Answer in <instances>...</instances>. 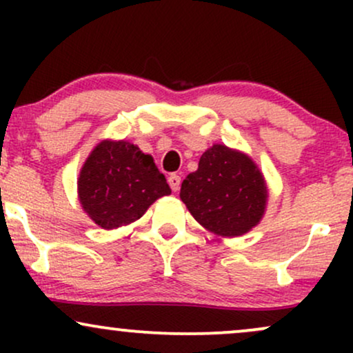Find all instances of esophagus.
<instances>
[{"mask_svg":"<svg viewBox=\"0 0 353 353\" xmlns=\"http://www.w3.org/2000/svg\"><path fill=\"white\" fill-rule=\"evenodd\" d=\"M168 182H169V185H171V189L174 190V192H177V190H179V188H181V176H179V174H171Z\"/></svg>","mask_w":353,"mask_h":353,"instance_id":"obj_1","label":"esophagus"}]
</instances>
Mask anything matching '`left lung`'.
<instances>
[{
  "instance_id": "obj_1",
  "label": "left lung",
  "mask_w": 353,
  "mask_h": 353,
  "mask_svg": "<svg viewBox=\"0 0 353 353\" xmlns=\"http://www.w3.org/2000/svg\"><path fill=\"white\" fill-rule=\"evenodd\" d=\"M181 199L205 229L234 237L264 216L267 189L252 159L216 144L202 154L197 171L182 181Z\"/></svg>"
}]
</instances>
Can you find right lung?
Wrapping results in <instances>:
<instances>
[{
  "instance_id": "add662e5",
  "label": "right lung",
  "mask_w": 353,
  "mask_h": 353,
  "mask_svg": "<svg viewBox=\"0 0 353 353\" xmlns=\"http://www.w3.org/2000/svg\"><path fill=\"white\" fill-rule=\"evenodd\" d=\"M79 202L103 229L139 219L159 197L171 194L149 154L125 141H103L84 163L78 179Z\"/></svg>"
}]
</instances>
